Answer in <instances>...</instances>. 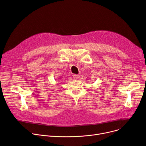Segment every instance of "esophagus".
Here are the masks:
<instances>
[{
    "label": "esophagus",
    "instance_id": "esophagus-1",
    "mask_svg": "<svg viewBox=\"0 0 146 146\" xmlns=\"http://www.w3.org/2000/svg\"><path fill=\"white\" fill-rule=\"evenodd\" d=\"M73 78H74V79H78L79 78V76L76 74H75V75H73Z\"/></svg>",
    "mask_w": 146,
    "mask_h": 146
}]
</instances>
